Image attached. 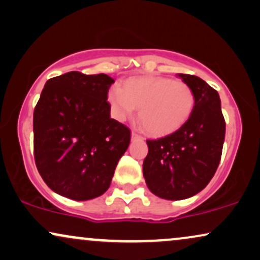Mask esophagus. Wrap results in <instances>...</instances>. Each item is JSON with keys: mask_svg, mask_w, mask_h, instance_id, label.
I'll return each mask as SVG.
<instances>
[{"mask_svg": "<svg viewBox=\"0 0 260 260\" xmlns=\"http://www.w3.org/2000/svg\"><path fill=\"white\" fill-rule=\"evenodd\" d=\"M140 136L138 133H136V132H132V139H140Z\"/></svg>", "mask_w": 260, "mask_h": 260, "instance_id": "obj_1", "label": "esophagus"}]
</instances>
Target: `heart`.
<instances>
[{"instance_id": "b5f03b06", "label": "heart", "mask_w": 260, "mask_h": 260, "mask_svg": "<svg viewBox=\"0 0 260 260\" xmlns=\"http://www.w3.org/2000/svg\"><path fill=\"white\" fill-rule=\"evenodd\" d=\"M108 101L114 116L120 121L139 108L138 117L153 137L175 132L188 121L196 107L194 91L188 84L160 77L128 79L122 88H110Z\"/></svg>"}]
</instances>
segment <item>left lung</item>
<instances>
[{
    "instance_id": "left-lung-1",
    "label": "left lung",
    "mask_w": 260,
    "mask_h": 260,
    "mask_svg": "<svg viewBox=\"0 0 260 260\" xmlns=\"http://www.w3.org/2000/svg\"><path fill=\"white\" fill-rule=\"evenodd\" d=\"M179 77L194 91V110L174 133L146 140L149 153L143 163L149 189L168 200L189 198L208 186L218 168L225 136L218 92L196 75Z\"/></svg>"
}]
</instances>
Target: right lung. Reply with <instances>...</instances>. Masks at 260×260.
I'll return each instance as SVG.
<instances>
[{
	"label": "right lung",
	"mask_w": 260,
	"mask_h": 260,
	"mask_svg": "<svg viewBox=\"0 0 260 260\" xmlns=\"http://www.w3.org/2000/svg\"><path fill=\"white\" fill-rule=\"evenodd\" d=\"M107 74L68 72L49 79L34 113V151L42 179L73 200L97 198L109 188L131 131L110 119Z\"/></svg>",
	"instance_id": "1"
}]
</instances>
